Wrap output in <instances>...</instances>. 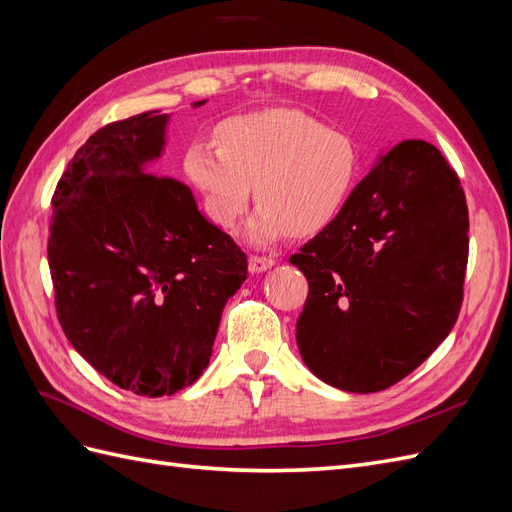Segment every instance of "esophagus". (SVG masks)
Wrapping results in <instances>:
<instances>
[{"mask_svg": "<svg viewBox=\"0 0 512 512\" xmlns=\"http://www.w3.org/2000/svg\"><path fill=\"white\" fill-rule=\"evenodd\" d=\"M275 265V258L271 256H250L247 260V267H250V273H262Z\"/></svg>", "mask_w": 512, "mask_h": 512, "instance_id": "esophagus-1", "label": "esophagus"}]
</instances>
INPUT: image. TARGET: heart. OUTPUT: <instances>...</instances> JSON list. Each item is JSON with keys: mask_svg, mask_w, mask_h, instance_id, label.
Returning a JSON list of instances; mask_svg holds the SVG:
<instances>
[{"mask_svg": "<svg viewBox=\"0 0 512 512\" xmlns=\"http://www.w3.org/2000/svg\"><path fill=\"white\" fill-rule=\"evenodd\" d=\"M183 168L207 215L222 228L239 220L254 181L258 205L245 237L269 245L288 230L307 235L335 218L359 175V153L344 132L280 108L226 121L222 143L196 138Z\"/></svg>", "mask_w": 512, "mask_h": 512, "instance_id": "b5f03b06", "label": "heart"}]
</instances>
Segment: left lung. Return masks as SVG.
<instances>
[{
  "instance_id": "1",
  "label": "left lung",
  "mask_w": 512,
  "mask_h": 512,
  "mask_svg": "<svg viewBox=\"0 0 512 512\" xmlns=\"http://www.w3.org/2000/svg\"><path fill=\"white\" fill-rule=\"evenodd\" d=\"M468 205L455 170L425 141L382 153L335 220L290 256L309 292L297 346L314 376L348 393L384 391L457 322Z\"/></svg>"
}]
</instances>
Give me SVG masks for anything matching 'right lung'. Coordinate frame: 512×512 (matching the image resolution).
I'll list each match as a JSON object with an SVG mask.
<instances>
[{
	"label": "right lung",
	"instance_id": "right-lung-1",
	"mask_svg": "<svg viewBox=\"0 0 512 512\" xmlns=\"http://www.w3.org/2000/svg\"><path fill=\"white\" fill-rule=\"evenodd\" d=\"M198 100L192 106H203ZM170 115L113 121L76 151L53 194L49 267L70 344L119 389L173 395L209 365L247 258L158 177Z\"/></svg>",
	"mask_w": 512,
	"mask_h": 512
}]
</instances>
